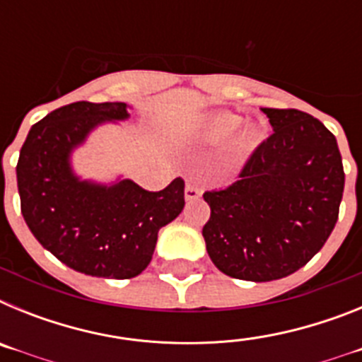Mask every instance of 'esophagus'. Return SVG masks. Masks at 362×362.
Here are the masks:
<instances>
[{
	"instance_id": "1",
	"label": "esophagus",
	"mask_w": 362,
	"mask_h": 362,
	"mask_svg": "<svg viewBox=\"0 0 362 362\" xmlns=\"http://www.w3.org/2000/svg\"><path fill=\"white\" fill-rule=\"evenodd\" d=\"M201 197V190L197 187H194V185L188 183L187 188H185V199L187 201H196Z\"/></svg>"
}]
</instances>
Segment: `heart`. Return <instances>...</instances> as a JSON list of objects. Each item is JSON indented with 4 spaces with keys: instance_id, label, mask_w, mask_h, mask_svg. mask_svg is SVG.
I'll use <instances>...</instances> for the list:
<instances>
[{
    "instance_id": "obj_1",
    "label": "heart",
    "mask_w": 362,
    "mask_h": 362,
    "mask_svg": "<svg viewBox=\"0 0 362 362\" xmlns=\"http://www.w3.org/2000/svg\"><path fill=\"white\" fill-rule=\"evenodd\" d=\"M243 127V117L232 112H219L214 114L209 119L204 121L201 127V137L206 143H223L238 134V130ZM245 141L252 143L257 139V130L254 127H246L243 132Z\"/></svg>"
}]
</instances>
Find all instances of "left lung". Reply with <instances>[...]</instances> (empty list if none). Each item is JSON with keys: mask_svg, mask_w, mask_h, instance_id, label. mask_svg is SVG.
Wrapping results in <instances>:
<instances>
[{"mask_svg": "<svg viewBox=\"0 0 362 362\" xmlns=\"http://www.w3.org/2000/svg\"><path fill=\"white\" fill-rule=\"evenodd\" d=\"M261 110L274 134L252 153L239 181L203 194L212 263L254 283L283 279L321 250L344 190L337 139L321 121L296 108Z\"/></svg>", "mask_w": 362, "mask_h": 362, "instance_id": "1", "label": "left lung"}]
</instances>
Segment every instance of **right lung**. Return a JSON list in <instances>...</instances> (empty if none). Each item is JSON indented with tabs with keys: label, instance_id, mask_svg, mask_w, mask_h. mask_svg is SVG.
I'll return each instance as SVG.
<instances>
[{
	"label": "right lung",
	"instance_id": "right-lung-1",
	"mask_svg": "<svg viewBox=\"0 0 362 362\" xmlns=\"http://www.w3.org/2000/svg\"><path fill=\"white\" fill-rule=\"evenodd\" d=\"M127 103L78 101L50 112L28 132L16 177L21 214L45 250L85 276L130 279L152 259L159 230L185 206V181L159 192L132 179H83L72 153L105 123L127 121Z\"/></svg>",
	"mask_w": 362,
	"mask_h": 362
}]
</instances>
